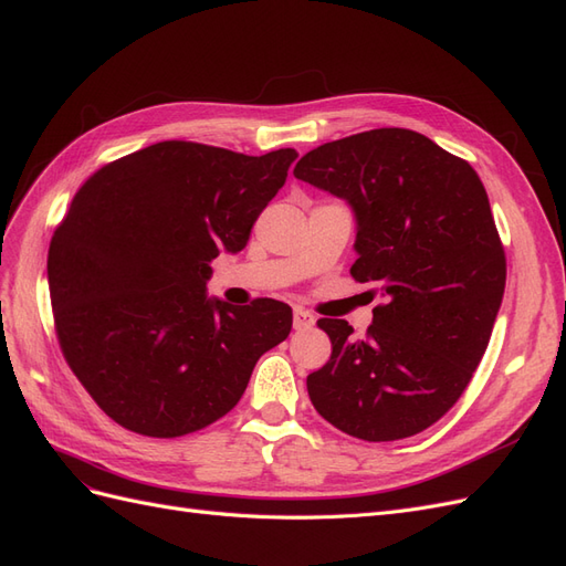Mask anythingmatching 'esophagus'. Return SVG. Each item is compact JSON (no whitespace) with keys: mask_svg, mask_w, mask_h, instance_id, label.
I'll return each instance as SVG.
<instances>
[{"mask_svg":"<svg viewBox=\"0 0 566 566\" xmlns=\"http://www.w3.org/2000/svg\"><path fill=\"white\" fill-rule=\"evenodd\" d=\"M315 325V315L305 308H294V329H311Z\"/></svg>","mask_w":566,"mask_h":566,"instance_id":"obj_1","label":"esophagus"}]
</instances>
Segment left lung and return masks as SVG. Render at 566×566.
<instances>
[{"mask_svg":"<svg viewBox=\"0 0 566 566\" xmlns=\"http://www.w3.org/2000/svg\"><path fill=\"white\" fill-rule=\"evenodd\" d=\"M294 175L350 206V274L384 298L358 342L346 319L317 322L332 355L308 375L315 410L363 441L424 431L467 389L503 303L486 189L467 160L402 127L322 144Z\"/></svg>","mask_w":566,"mask_h":566,"instance_id":"1","label":"left lung"}]
</instances>
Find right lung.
<instances>
[{
  "mask_svg": "<svg viewBox=\"0 0 566 566\" xmlns=\"http://www.w3.org/2000/svg\"><path fill=\"white\" fill-rule=\"evenodd\" d=\"M296 158L172 139L77 189L46 280L61 350L113 422L156 439L213 424L292 332L286 303L232 305L208 296L206 282L220 251L247 247Z\"/></svg>",
  "mask_w": 566,
  "mask_h": 566,
  "instance_id": "add662e5",
  "label": "right lung"
}]
</instances>
